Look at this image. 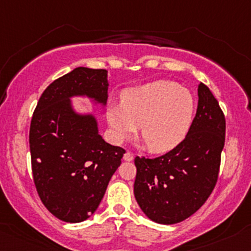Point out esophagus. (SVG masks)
<instances>
[{
	"instance_id": "34e87169",
	"label": "esophagus",
	"mask_w": 251,
	"mask_h": 251,
	"mask_svg": "<svg viewBox=\"0 0 251 251\" xmlns=\"http://www.w3.org/2000/svg\"><path fill=\"white\" fill-rule=\"evenodd\" d=\"M124 161H126V162H131V161H133V155H132L131 152H126V153H124Z\"/></svg>"
}]
</instances>
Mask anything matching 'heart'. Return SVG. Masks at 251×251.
Here are the masks:
<instances>
[{
	"label": "heart",
	"mask_w": 251,
	"mask_h": 251,
	"mask_svg": "<svg viewBox=\"0 0 251 251\" xmlns=\"http://www.w3.org/2000/svg\"><path fill=\"white\" fill-rule=\"evenodd\" d=\"M195 101L186 88L172 81H155L124 90L121 104H109L107 121L117 143L131 138L140 126L149 150L167 153L188 134Z\"/></svg>",
	"instance_id": "1"
}]
</instances>
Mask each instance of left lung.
Returning a JSON list of instances; mask_svg holds the SVG:
<instances>
[{
    "label": "left lung",
    "mask_w": 251,
    "mask_h": 251,
    "mask_svg": "<svg viewBox=\"0 0 251 251\" xmlns=\"http://www.w3.org/2000/svg\"><path fill=\"white\" fill-rule=\"evenodd\" d=\"M198 108L183 142L157 158L136 157L134 197L158 224L180 223L205 203L218 180L225 117L207 85L199 84Z\"/></svg>",
    "instance_id": "1"
}]
</instances>
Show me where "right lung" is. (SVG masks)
Listing matches in <instances>:
<instances>
[{
  "label": "right lung",
  "mask_w": 251,
  "mask_h": 251,
  "mask_svg": "<svg viewBox=\"0 0 251 251\" xmlns=\"http://www.w3.org/2000/svg\"><path fill=\"white\" fill-rule=\"evenodd\" d=\"M107 73L104 69H74L44 90L33 113V180L45 207L63 222H83L98 210L125 153L104 142L94 114L77 112L71 102L73 98H87L104 108Z\"/></svg>",
  "instance_id": "1"
}]
</instances>
